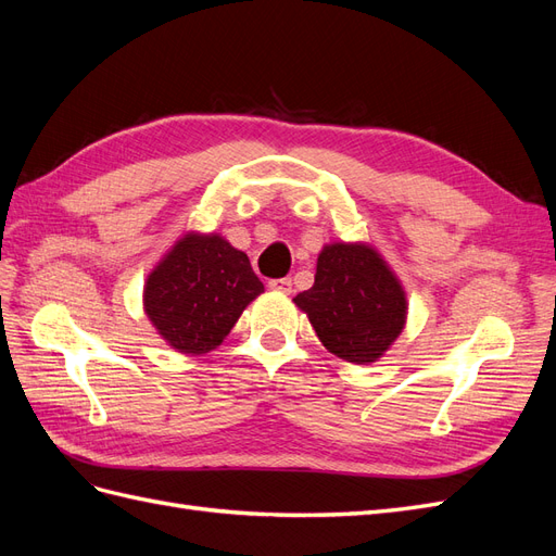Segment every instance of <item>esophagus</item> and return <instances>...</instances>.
Returning <instances> with one entry per match:
<instances>
[{
  "label": "esophagus",
  "mask_w": 556,
  "mask_h": 556,
  "mask_svg": "<svg viewBox=\"0 0 556 556\" xmlns=\"http://www.w3.org/2000/svg\"><path fill=\"white\" fill-rule=\"evenodd\" d=\"M268 288H271L274 292H280V294H290V292H292V278L268 280Z\"/></svg>",
  "instance_id": "esophagus-1"
}]
</instances>
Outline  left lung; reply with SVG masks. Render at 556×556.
Returning a JSON list of instances; mask_svg holds the SVG:
<instances>
[{
    "mask_svg": "<svg viewBox=\"0 0 556 556\" xmlns=\"http://www.w3.org/2000/svg\"><path fill=\"white\" fill-rule=\"evenodd\" d=\"M323 345L350 364H374L408 319V296L394 268L366 241L325 243L313 288L294 296Z\"/></svg>",
    "mask_w": 556,
    "mask_h": 556,
    "instance_id": "left-lung-1",
    "label": "left lung"
}]
</instances>
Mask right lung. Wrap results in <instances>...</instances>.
<instances>
[{"instance_id": "obj_1", "label": "right lung", "mask_w": 556, "mask_h": 556, "mask_svg": "<svg viewBox=\"0 0 556 556\" xmlns=\"http://www.w3.org/2000/svg\"><path fill=\"white\" fill-rule=\"evenodd\" d=\"M262 292L243 250L217 231L190 229L148 274L143 313L180 355H206Z\"/></svg>"}]
</instances>
